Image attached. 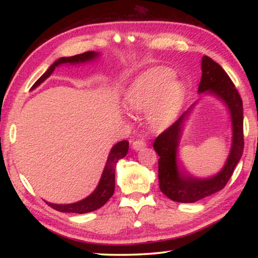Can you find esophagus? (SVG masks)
<instances>
[{
  "label": "esophagus",
  "instance_id": "esophagus-1",
  "mask_svg": "<svg viewBox=\"0 0 258 258\" xmlns=\"http://www.w3.org/2000/svg\"><path fill=\"white\" fill-rule=\"evenodd\" d=\"M146 147V141L143 139H139V140H135V141L132 142V148L134 150H141L142 148Z\"/></svg>",
  "mask_w": 258,
  "mask_h": 258
}]
</instances>
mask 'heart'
I'll list each match as a JSON object with an SVG mask.
<instances>
[{"label": "heart", "mask_w": 258, "mask_h": 258, "mask_svg": "<svg viewBox=\"0 0 258 258\" xmlns=\"http://www.w3.org/2000/svg\"><path fill=\"white\" fill-rule=\"evenodd\" d=\"M171 69L155 67L142 74L125 95L130 111L147 113L150 128L160 132L175 120L183 101L184 86L173 80Z\"/></svg>", "instance_id": "heart-1"}]
</instances>
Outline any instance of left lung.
I'll use <instances>...</instances> for the list:
<instances>
[{"label": "left lung", "instance_id": "1", "mask_svg": "<svg viewBox=\"0 0 258 258\" xmlns=\"http://www.w3.org/2000/svg\"><path fill=\"white\" fill-rule=\"evenodd\" d=\"M202 80L198 93H209L222 100L229 109L232 123V146L224 167L216 175L197 178L177 165V147L183 123L195 103L172 126L157 137L154 149L159 156L158 178L160 191L177 203H196L223 189L230 180L243 151L242 100L233 82L220 64L207 55L202 59Z\"/></svg>", "mask_w": 258, "mask_h": 258}]
</instances>
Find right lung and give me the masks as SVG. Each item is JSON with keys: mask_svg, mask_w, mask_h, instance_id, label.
<instances>
[{"mask_svg": "<svg viewBox=\"0 0 258 258\" xmlns=\"http://www.w3.org/2000/svg\"><path fill=\"white\" fill-rule=\"evenodd\" d=\"M99 55L100 54L98 52L89 51V52H84V53L82 54H77L73 56H63V58L58 59L51 64L49 69H47V71L43 74V75L38 78L36 82H35L32 90L35 89V87H37L41 83L44 82L46 78L53 73L55 67L60 66V64H64V63L77 64V63L89 62V61L97 59ZM127 151H128L127 141H120L118 143H116V145L111 148L110 154L108 156L107 163H106V166H104V169L102 172V175H101V178H100V182L97 186V189H95L92 194L89 196V197L81 200V202H77L74 204H67V205L51 204L47 202L45 203L49 205L50 207L61 213L85 214V213L97 211V209H99L100 207H102L113 195V191H115L116 165L118 163L119 159L124 158V157L127 155Z\"/></svg>", "mask_w": 258, "mask_h": 258, "instance_id": "add662e5", "label": "right lung"}]
</instances>
